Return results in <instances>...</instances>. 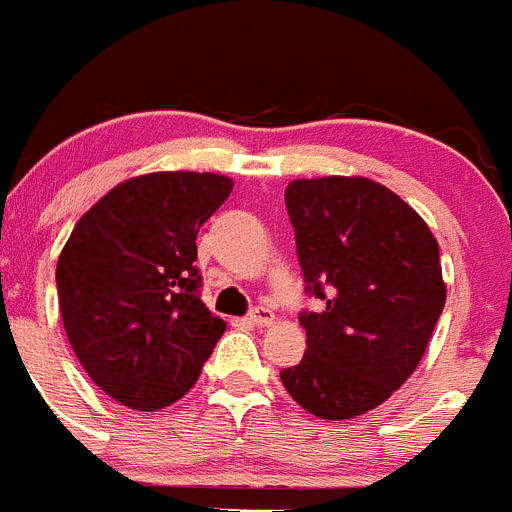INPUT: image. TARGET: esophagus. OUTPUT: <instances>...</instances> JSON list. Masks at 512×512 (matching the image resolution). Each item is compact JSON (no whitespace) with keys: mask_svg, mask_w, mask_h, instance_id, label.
Here are the masks:
<instances>
[{"mask_svg":"<svg viewBox=\"0 0 512 512\" xmlns=\"http://www.w3.org/2000/svg\"><path fill=\"white\" fill-rule=\"evenodd\" d=\"M272 321H275V313L270 308H262V305L250 313V323H255V326H270Z\"/></svg>","mask_w":512,"mask_h":512,"instance_id":"esophagus-1","label":"esophagus"}]
</instances>
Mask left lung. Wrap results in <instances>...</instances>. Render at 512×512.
I'll return each instance as SVG.
<instances>
[{
    "instance_id": "left-lung-1",
    "label": "left lung",
    "mask_w": 512,
    "mask_h": 512,
    "mask_svg": "<svg viewBox=\"0 0 512 512\" xmlns=\"http://www.w3.org/2000/svg\"><path fill=\"white\" fill-rule=\"evenodd\" d=\"M305 290L308 348L280 371L321 419L384 404L422 361L447 300L432 229L399 194L366 176L295 179L285 189Z\"/></svg>"
}]
</instances>
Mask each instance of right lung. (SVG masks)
<instances>
[{
    "label": "right lung",
    "instance_id": "1",
    "mask_svg": "<svg viewBox=\"0 0 512 512\" xmlns=\"http://www.w3.org/2000/svg\"><path fill=\"white\" fill-rule=\"evenodd\" d=\"M234 181L156 171L113 186L75 224L57 257L62 326L95 386L156 412L202 374L227 323L202 303L197 232Z\"/></svg>",
    "mask_w": 512,
    "mask_h": 512
}]
</instances>
